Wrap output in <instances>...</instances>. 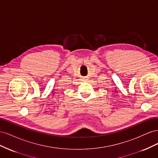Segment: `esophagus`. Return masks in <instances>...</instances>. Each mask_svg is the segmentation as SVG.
<instances>
[{"label":"esophagus","instance_id":"34e87169","mask_svg":"<svg viewBox=\"0 0 158 158\" xmlns=\"http://www.w3.org/2000/svg\"><path fill=\"white\" fill-rule=\"evenodd\" d=\"M82 80H83V81H85V80H86V78H84Z\"/></svg>","mask_w":158,"mask_h":158}]
</instances>
